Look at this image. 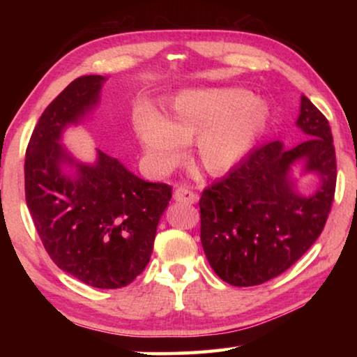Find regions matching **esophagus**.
<instances>
[{
    "label": "esophagus",
    "instance_id": "1",
    "mask_svg": "<svg viewBox=\"0 0 357 357\" xmlns=\"http://www.w3.org/2000/svg\"><path fill=\"white\" fill-rule=\"evenodd\" d=\"M173 198L176 202H183L187 204H193L198 202L197 193L192 192L190 189H187V187H184V185L176 187V190H174V193H173Z\"/></svg>",
    "mask_w": 357,
    "mask_h": 357
}]
</instances>
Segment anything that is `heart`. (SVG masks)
<instances>
[{
  "mask_svg": "<svg viewBox=\"0 0 357 357\" xmlns=\"http://www.w3.org/2000/svg\"><path fill=\"white\" fill-rule=\"evenodd\" d=\"M268 119V112L243 89H187L168 102L164 118L151 107L135 112V130L148 159L165 170L193 140L197 164L225 173L243 159Z\"/></svg>",
  "mask_w": 357,
  "mask_h": 357,
  "instance_id": "obj_1",
  "label": "heart"
}]
</instances>
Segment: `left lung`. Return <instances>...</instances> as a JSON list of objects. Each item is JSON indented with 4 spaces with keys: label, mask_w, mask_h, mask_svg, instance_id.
<instances>
[{
    "label": "left lung",
    "mask_w": 357,
    "mask_h": 357,
    "mask_svg": "<svg viewBox=\"0 0 357 357\" xmlns=\"http://www.w3.org/2000/svg\"><path fill=\"white\" fill-rule=\"evenodd\" d=\"M296 124L305 142L291 149L280 142L263 144L202 193L203 250L214 273L233 287L261 285L285 273L328 220L337 183L329 123L302 96ZM299 158L322 178L312 197L298 196L289 181V168Z\"/></svg>",
    "instance_id": "1"
}]
</instances>
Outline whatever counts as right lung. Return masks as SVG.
Returning a JSON list of instances; mask_svg holds the SVG:
<instances>
[{
  "mask_svg": "<svg viewBox=\"0 0 357 357\" xmlns=\"http://www.w3.org/2000/svg\"><path fill=\"white\" fill-rule=\"evenodd\" d=\"M102 75H83L48 105L29 138L25 197L45 250L59 269L94 288H123L149 263L172 185L146 183L98 149L94 165L77 164L58 143L68 124L98 104ZM63 163L77 167L72 180Z\"/></svg>",
  "mask_w": 357,
  "mask_h": 357,
  "instance_id": "right-lung-1",
  "label": "right lung"
}]
</instances>
